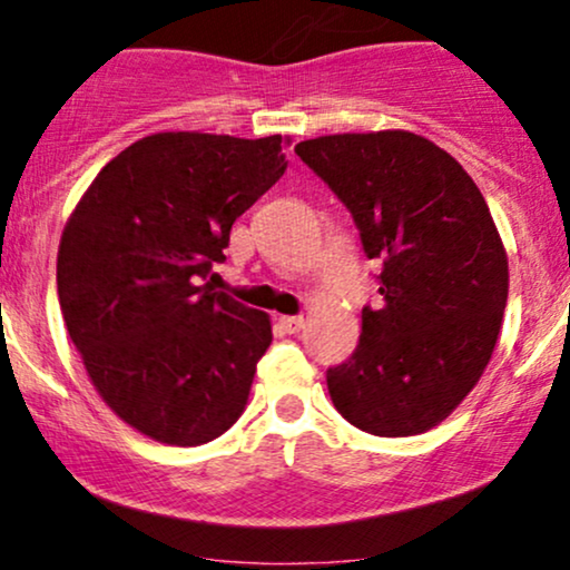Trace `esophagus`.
<instances>
[{
  "label": "esophagus",
  "instance_id": "34e87169",
  "mask_svg": "<svg viewBox=\"0 0 570 570\" xmlns=\"http://www.w3.org/2000/svg\"><path fill=\"white\" fill-rule=\"evenodd\" d=\"M278 326L286 332V335H297L305 326L303 316H278Z\"/></svg>",
  "mask_w": 570,
  "mask_h": 570
}]
</instances>
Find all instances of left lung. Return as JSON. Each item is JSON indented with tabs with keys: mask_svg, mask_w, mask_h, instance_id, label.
<instances>
[{
	"mask_svg": "<svg viewBox=\"0 0 570 570\" xmlns=\"http://www.w3.org/2000/svg\"><path fill=\"white\" fill-rule=\"evenodd\" d=\"M294 153L348 206L383 305L326 389L375 436L440 426L485 372L509 297L507 248L485 198L453 155L410 130L335 134Z\"/></svg>",
	"mask_w": 570,
	"mask_h": 570,
	"instance_id": "1",
	"label": "left lung"
}]
</instances>
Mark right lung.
<instances>
[{"instance_id":"right-lung-1","label":"right lung","mask_w":570,"mask_h":570,"mask_svg":"<svg viewBox=\"0 0 570 570\" xmlns=\"http://www.w3.org/2000/svg\"><path fill=\"white\" fill-rule=\"evenodd\" d=\"M289 136L166 130L122 149L58 244V303L90 383L139 434L195 448L240 417L271 316L203 284L233 222L284 176Z\"/></svg>"}]
</instances>
